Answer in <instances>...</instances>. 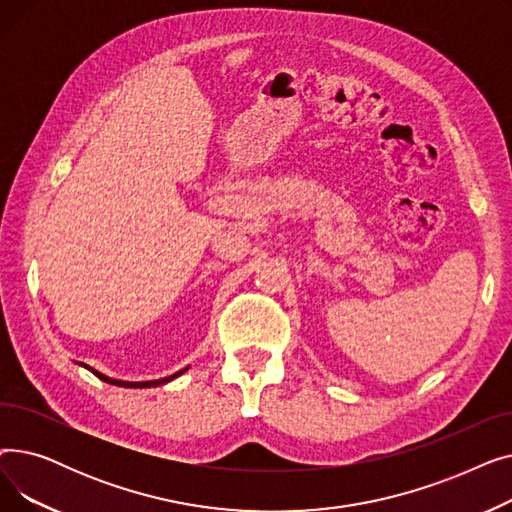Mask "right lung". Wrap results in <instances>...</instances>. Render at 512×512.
Instances as JSON below:
<instances>
[{
  "label": "right lung",
  "instance_id": "obj_1",
  "mask_svg": "<svg viewBox=\"0 0 512 512\" xmlns=\"http://www.w3.org/2000/svg\"><path fill=\"white\" fill-rule=\"evenodd\" d=\"M78 365H83V367H87L93 375H97L99 380H103V382H107V384H112V386H122V388H151V386H161V384H168V382H172L174 378H178V375H182L188 367H184V369H180V371H176L174 375H170V378H161V380H151V382H122V380H114V378H107V375H103V373H99L97 369H93V367H89V365H85V363H78Z\"/></svg>",
  "mask_w": 512,
  "mask_h": 512
}]
</instances>
